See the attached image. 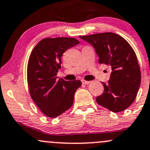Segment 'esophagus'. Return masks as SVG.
Masks as SVG:
<instances>
[{
    "instance_id": "1",
    "label": "esophagus",
    "mask_w": 150,
    "mask_h": 150,
    "mask_svg": "<svg viewBox=\"0 0 150 150\" xmlns=\"http://www.w3.org/2000/svg\"><path fill=\"white\" fill-rule=\"evenodd\" d=\"M81 82H82V83H83V84H85V85H88V84H89L90 83H91V81H88V80H86L84 79H82Z\"/></svg>"
}]
</instances>
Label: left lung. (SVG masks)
Returning a JSON list of instances; mask_svg holds the SVG:
<instances>
[{"label":"left lung","instance_id":"8db88e82","mask_svg":"<svg viewBox=\"0 0 150 150\" xmlns=\"http://www.w3.org/2000/svg\"><path fill=\"white\" fill-rule=\"evenodd\" d=\"M93 46L98 62L112 70L104 91L96 102L113 112L127 109L134 101L141 83V71L137 57L126 39L112 32L80 36Z\"/></svg>","mask_w":150,"mask_h":150}]
</instances>
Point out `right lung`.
<instances>
[{
    "label": "right lung",
    "mask_w": 150,
    "mask_h": 150,
    "mask_svg": "<svg viewBox=\"0 0 150 150\" xmlns=\"http://www.w3.org/2000/svg\"><path fill=\"white\" fill-rule=\"evenodd\" d=\"M80 43L71 37L45 38L34 47L27 65V82L31 98L47 117L55 118L71 108L80 80L65 81L56 76L61 57L68 49Z\"/></svg>",
    "instance_id": "add662e5"
}]
</instances>
